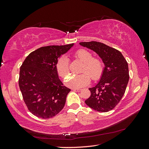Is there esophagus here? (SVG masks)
Wrapping results in <instances>:
<instances>
[{
	"instance_id": "1",
	"label": "esophagus",
	"mask_w": 149,
	"mask_h": 149,
	"mask_svg": "<svg viewBox=\"0 0 149 149\" xmlns=\"http://www.w3.org/2000/svg\"><path fill=\"white\" fill-rule=\"evenodd\" d=\"M72 90L74 91H80L81 90V89H79V88H73Z\"/></svg>"
}]
</instances>
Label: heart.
Instances as JSON below:
<instances>
[{"mask_svg": "<svg viewBox=\"0 0 149 149\" xmlns=\"http://www.w3.org/2000/svg\"><path fill=\"white\" fill-rule=\"evenodd\" d=\"M74 56L83 63L81 72L83 74L72 76L66 82L70 87L74 88L86 86L90 83V77L93 80L99 79L102 74L104 66L102 60L93 57L88 50L81 49L75 52ZM56 70L60 77L66 80L70 76L68 59L66 56H61L56 63Z\"/></svg>", "mask_w": 149, "mask_h": 149, "instance_id": "heart-1", "label": "heart"}]
</instances>
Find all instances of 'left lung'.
<instances>
[{"label":"left lung","mask_w":149,"mask_h":149,"mask_svg":"<svg viewBox=\"0 0 149 149\" xmlns=\"http://www.w3.org/2000/svg\"><path fill=\"white\" fill-rule=\"evenodd\" d=\"M102 59L104 66L100 81L90 88L91 95L85 100L90 107L99 112L112 110L125 93L129 79L127 62L119 50L97 42H81Z\"/></svg>","instance_id":"1"}]
</instances>
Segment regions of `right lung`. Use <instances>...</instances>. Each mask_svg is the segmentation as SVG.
Masks as SVG:
<instances>
[{
  "mask_svg": "<svg viewBox=\"0 0 149 149\" xmlns=\"http://www.w3.org/2000/svg\"><path fill=\"white\" fill-rule=\"evenodd\" d=\"M74 45L42 47L30 53L20 69L18 84L29 111L47 119L63 109L70 89L63 86L56 70L58 58Z\"/></svg>",
  "mask_w": 149,
  "mask_h": 149,
  "instance_id": "right-lung-1",
  "label": "right lung"
}]
</instances>
